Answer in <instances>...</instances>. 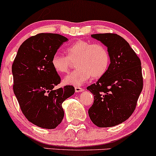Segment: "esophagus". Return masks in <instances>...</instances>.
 I'll return each instance as SVG.
<instances>
[{
	"mask_svg": "<svg viewBox=\"0 0 156 156\" xmlns=\"http://www.w3.org/2000/svg\"><path fill=\"white\" fill-rule=\"evenodd\" d=\"M83 87H79V86H76L75 87V90H76V93H80V92H82V91H83Z\"/></svg>",
	"mask_w": 156,
	"mask_h": 156,
	"instance_id": "obj_1",
	"label": "esophagus"
}]
</instances>
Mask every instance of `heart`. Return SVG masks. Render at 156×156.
I'll use <instances>...</instances> for the list:
<instances>
[{"instance_id": "1", "label": "heart", "mask_w": 156, "mask_h": 156, "mask_svg": "<svg viewBox=\"0 0 156 156\" xmlns=\"http://www.w3.org/2000/svg\"><path fill=\"white\" fill-rule=\"evenodd\" d=\"M66 56L56 52L52 56L51 63L54 69L59 73H67L72 63L76 61L77 67L63 78V83L68 85L80 86L91 76L100 78L108 69L110 56L108 49L100 43L79 40L66 48Z\"/></svg>"}]
</instances>
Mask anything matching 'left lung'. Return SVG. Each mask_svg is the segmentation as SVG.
<instances>
[{
	"mask_svg": "<svg viewBox=\"0 0 156 156\" xmlns=\"http://www.w3.org/2000/svg\"><path fill=\"white\" fill-rule=\"evenodd\" d=\"M107 47L110 64L97 83L87 87L94 95L88 110L98 127H111L126 121L136 107L143 89L141 63L129 43L117 34H92Z\"/></svg>",
	"mask_w": 156,
	"mask_h": 156,
	"instance_id": "left-lung-1",
	"label": "left lung"
}]
</instances>
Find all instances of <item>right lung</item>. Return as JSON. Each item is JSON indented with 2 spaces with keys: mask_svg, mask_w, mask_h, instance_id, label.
Returning <instances> with one entry per match:
<instances>
[{
  "mask_svg": "<svg viewBox=\"0 0 156 156\" xmlns=\"http://www.w3.org/2000/svg\"><path fill=\"white\" fill-rule=\"evenodd\" d=\"M66 37L40 33L24 41L12 63L13 91L28 121L44 129H55L64 116L63 101L75 93L72 85L55 90L61 78L52 66L54 54Z\"/></svg>",
  "mask_w": 156,
  "mask_h": 156,
  "instance_id": "1",
  "label": "right lung"
}]
</instances>
